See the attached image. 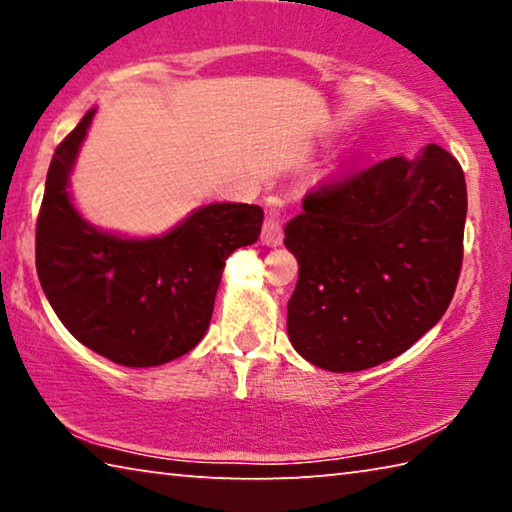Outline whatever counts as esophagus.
Segmentation results:
<instances>
[{"label": "esophagus", "mask_w": 512, "mask_h": 512, "mask_svg": "<svg viewBox=\"0 0 512 512\" xmlns=\"http://www.w3.org/2000/svg\"><path fill=\"white\" fill-rule=\"evenodd\" d=\"M284 232H282V219H280V205H273L266 214V223L262 230V244L268 248L282 246Z\"/></svg>", "instance_id": "esophagus-1"}]
</instances>
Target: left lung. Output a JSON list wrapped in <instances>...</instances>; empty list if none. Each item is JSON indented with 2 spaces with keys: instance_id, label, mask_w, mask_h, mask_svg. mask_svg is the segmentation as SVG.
<instances>
[{
  "instance_id": "1",
  "label": "left lung",
  "mask_w": 512,
  "mask_h": 512,
  "mask_svg": "<svg viewBox=\"0 0 512 512\" xmlns=\"http://www.w3.org/2000/svg\"><path fill=\"white\" fill-rule=\"evenodd\" d=\"M465 214L463 169L438 144L307 194L284 228L300 264L287 311L300 357L357 372L409 350L454 298Z\"/></svg>"
}]
</instances>
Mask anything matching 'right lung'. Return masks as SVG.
Here are the masks:
<instances>
[{
	"mask_svg": "<svg viewBox=\"0 0 512 512\" xmlns=\"http://www.w3.org/2000/svg\"><path fill=\"white\" fill-rule=\"evenodd\" d=\"M94 115L97 108L85 112L51 158L36 228L38 277L85 348L119 366H162L201 343L225 259L255 244L264 212L248 203L201 205L160 237L97 228L69 194Z\"/></svg>",
	"mask_w": 512,
	"mask_h": 512,
	"instance_id": "right-lung-1",
	"label": "right lung"
}]
</instances>
